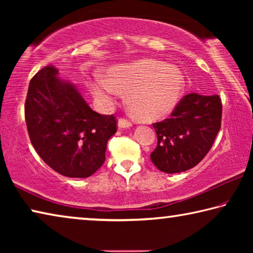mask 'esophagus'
<instances>
[{
    "mask_svg": "<svg viewBox=\"0 0 253 253\" xmlns=\"http://www.w3.org/2000/svg\"><path fill=\"white\" fill-rule=\"evenodd\" d=\"M118 127L119 128H129L131 127V123L129 121H127L125 118H121L118 121Z\"/></svg>",
    "mask_w": 253,
    "mask_h": 253,
    "instance_id": "obj_1",
    "label": "esophagus"
}]
</instances>
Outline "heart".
<instances>
[{"label":"heart","mask_w":253,"mask_h":253,"mask_svg":"<svg viewBox=\"0 0 253 253\" xmlns=\"http://www.w3.org/2000/svg\"><path fill=\"white\" fill-rule=\"evenodd\" d=\"M87 85L102 107L111 106L119 91H126V104L132 116L154 122L169 116L178 106L185 78L176 67L143 59L111 66L106 70V78L96 76Z\"/></svg>","instance_id":"obj_1"}]
</instances>
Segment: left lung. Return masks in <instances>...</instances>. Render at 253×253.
<instances>
[{
    "label": "left lung",
    "instance_id": "obj_1",
    "mask_svg": "<svg viewBox=\"0 0 253 253\" xmlns=\"http://www.w3.org/2000/svg\"><path fill=\"white\" fill-rule=\"evenodd\" d=\"M221 117L219 95L183 97L170 118L153 124L157 134V147L151 154L154 165L168 174L194 168L211 149Z\"/></svg>",
    "mask_w": 253,
    "mask_h": 253
}]
</instances>
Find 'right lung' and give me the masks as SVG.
I'll return each instance as SVG.
<instances>
[{
  "instance_id": "obj_1",
  "label": "right lung",
  "mask_w": 253,
  "mask_h": 253,
  "mask_svg": "<svg viewBox=\"0 0 253 253\" xmlns=\"http://www.w3.org/2000/svg\"><path fill=\"white\" fill-rule=\"evenodd\" d=\"M58 75L55 68L45 67L30 81L25 100L30 140L55 172L89 177L104 164L117 121L93 111L78 88Z\"/></svg>"
}]
</instances>
